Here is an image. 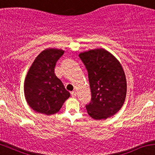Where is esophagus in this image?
Returning a JSON list of instances; mask_svg holds the SVG:
<instances>
[{"mask_svg": "<svg viewBox=\"0 0 155 155\" xmlns=\"http://www.w3.org/2000/svg\"><path fill=\"white\" fill-rule=\"evenodd\" d=\"M71 95H72V97H75L77 96V92H76V91H73L71 92Z\"/></svg>", "mask_w": 155, "mask_h": 155, "instance_id": "34e87169", "label": "esophagus"}]
</instances>
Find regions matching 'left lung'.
Wrapping results in <instances>:
<instances>
[{"mask_svg": "<svg viewBox=\"0 0 155 155\" xmlns=\"http://www.w3.org/2000/svg\"><path fill=\"white\" fill-rule=\"evenodd\" d=\"M88 70L91 101L86 106L88 115L96 120L114 116L126 98L127 81L122 66L112 53L103 48L79 54Z\"/></svg>", "mask_w": 155, "mask_h": 155, "instance_id": "1", "label": "left lung"}]
</instances>
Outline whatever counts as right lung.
Listing matches in <instances>:
<instances>
[{
  "label": "right lung",
  "mask_w": 155,
  "mask_h": 155,
  "mask_svg": "<svg viewBox=\"0 0 155 155\" xmlns=\"http://www.w3.org/2000/svg\"><path fill=\"white\" fill-rule=\"evenodd\" d=\"M64 50L48 48L37 55L29 68L24 83L28 105L35 112L45 115L58 113L70 93L55 74L57 61Z\"/></svg>",
  "instance_id": "obj_1"
}]
</instances>
